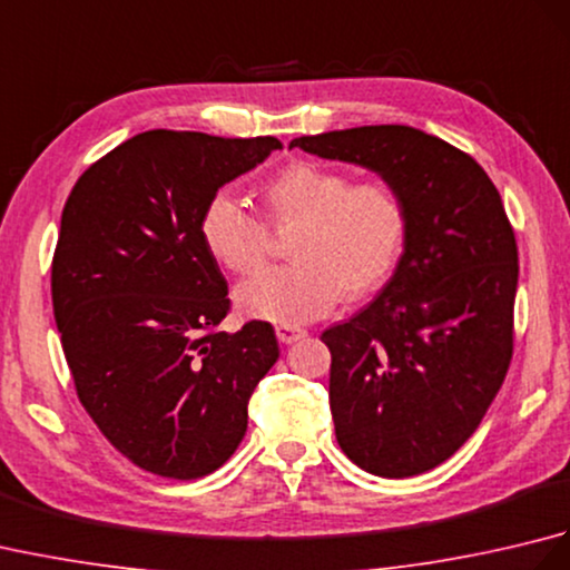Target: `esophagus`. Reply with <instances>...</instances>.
<instances>
[{"label":"esophagus","mask_w":570,"mask_h":570,"mask_svg":"<svg viewBox=\"0 0 570 570\" xmlns=\"http://www.w3.org/2000/svg\"><path fill=\"white\" fill-rule=\"evenodd\" d=\"M276 337L286 345H292L296 341H301V337H306V331L298 328V325H276Z\"/></svg>","instance_id":"esophagus-1"}]
</instances>
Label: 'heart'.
<instances>
[{
  "mask_svg": "<svg viewBox=\"0 0 570 570\" xmlns=\"http://www.w3.org/2000/svg\"><path fill=\"white\" fill-rule=\"evenodd\" d=\"M266 220L288 242L294 264L266 269L237 286L239 308L278 325H301L328 313L337 298L380 288L402 257L409 213L392 184H353L331 166L298 161L264 186ZM200 235L233 274H252L269 257V229L227 193L205 205Z\"/></svg>",
  "mask_w": 570,
  "mask_h": 570,
  "instance_id": "heart-1",
  "label": "heart"
}]
</instances>
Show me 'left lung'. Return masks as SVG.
Masks as SVG:
<instances>
[{
  "instance_id": "obj_1",
  "label": "left lung",
  "mask_w": 570,
  "mask_h": 570,
  "mask_svg": "<svg viewBox=\"0 0 570 570\" xmlns=\"http://www.w3.org/2000/svg\"><path fill=\"white\" fill-rule=\"evenodd\" d=\"M292 147L365 166L406 203L394 276L321 341L343 453L372 475H419L475 433L510 370L519 276L510 217L470 154L414 127L325 131Z\"/></svg>"
}]
</instances>
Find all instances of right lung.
I'll use <instances>...</instances> for the list:
<instances>
[{"mask_svg":"<svg viewBox=\"0 0 570 570\" xmlns=\"http://www.w3.org/2000/svg\"><path fill=\"white\" fill-rule=\"evenodd\" d=\"M274 149V137L141 131L78 178L60 215L51 296L78 399L154 475L196 480L220 468L278 357L272 323L217 328L227 282L200 235L217 188Z\"/></svg>","mask_w":570,"mask_h":570,"instance_id":"obj_1","label":"right lung"}]
</instances>
